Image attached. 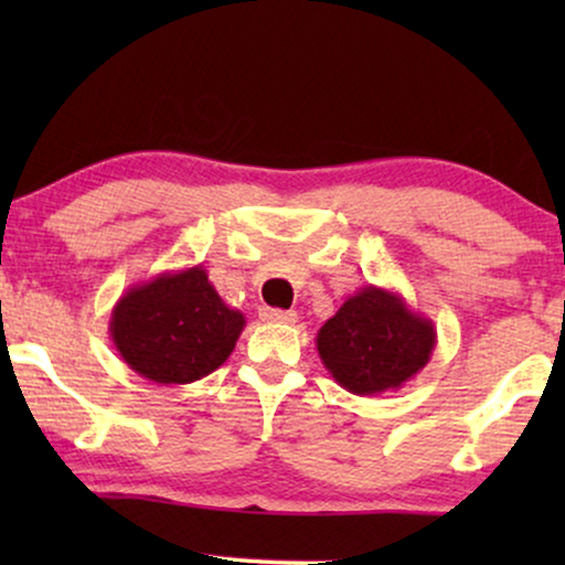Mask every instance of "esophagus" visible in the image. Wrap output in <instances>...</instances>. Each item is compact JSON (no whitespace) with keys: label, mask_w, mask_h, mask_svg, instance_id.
I'll return each instance as SVG.
<instances>
[{"label":"esophagus","mask_w":565,"mask_h":565,"mask_svg":"<svg viewBox=\"0 0 565 565\" xmlns=\"http://www.w3.org/2000/svg\"><path fill=\"white\" fill-rule=\"evenodd\" d=\"M259 319L267 323H282V327H292L298 321L296 311H280V308H262Z\"/></svg>","instance_id":"1"}]
</instances>
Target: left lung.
Returning <instances> with one entry per match:
<instances>
[{
  "instance_id": "left-lung-1",
  "label": "left lung",
  "mask_w": 565,
  "mask_h": 565,
  "mask_svg": "<svg viewBox=\"0 0 565 565\" xmlns=\"http://www.w3.org/2000/svg\"><path fill=\"white\" fill-rule=\"evenodd\" d=\"M437 347V329L401 292L367 285L350 296L316 334L331 377L354 396L398 391L419 375Z\"/></svg>"
}]
</instances>
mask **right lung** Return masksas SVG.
I'll list each match as a JSON object with an SVG mask.
<instances>
[{
	"instance_id": "right-lung-1",
	"label": "right lung",
	"mask_w": 565,
	"mask_h": 565,
	"mask_svg": "<svg viewBox=\"0 0 565 565\" xmlns=\"http://www.w3.org/2000/svg\"><path fill=\"white\" fill-rule=\"evenodd\" d=\"M244 327V313L223 303L203 265L134 285L110 313V339L122 362L161 385L211 375L234 352Z\"/></svg>"
}]
</instances>
